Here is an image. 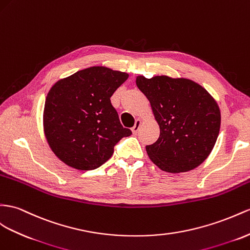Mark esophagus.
<instances>
[{"label":"esophagus","mask_w":250,"mask_h":250,"mask_svg":"<svg viewBox=\"0 0 250 250\" xmlns=\"http://www.w3.org/2000/svg\"><path fill=\"white\" fill-rule=\"evenodd\" d=\"M140 125H142V120L140 119H137L136 121H135V125H133V127H132V132L133 133H137L138 131H139V129H140Z\"/></svg>","instance_id":"1"}]
</instances>
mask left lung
Returning <instances> with one entry per match:
<instances>
[{
	"mask_svg": "<svg viewBox=\"0 0 250 250\" xmlns=\"http://www.w3.org/2000/svg\"><path fill=\"white\" fill-rule=\"evenodd\" d=\"M136 85L150 101L161 130L156 142L146 146L151 161L169 173L198 167L220 133L221 111L215 99L187 78L137 76Z\"/></svg>",
	"mask_w": 250,
	"mask_h": 250,
	"instance_id": "1",
	"label": "left lung"
}]
</instances>
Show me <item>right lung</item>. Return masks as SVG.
I'll use <instances>...</instances> for the list:
<instances>
[{
	"label": "right lung",
	"mask_w": 250,
	"mask_h": 250,
	"mask_svg": "<svg viewBox=\"0 0 250 250\" xmlns=\"http://www.w3.org/2000/svg\"><path fill=\"white\" fill-rule=\"evenodd\" d=\"M127 78L129 74L119 70L92 66L60 79L49 89L43 130L62 163L77 170H94L111 158L121 138L131 135L110 99Z\"/></svg>",
	"instance_id": "right-lung-1"
}]
</instances>
